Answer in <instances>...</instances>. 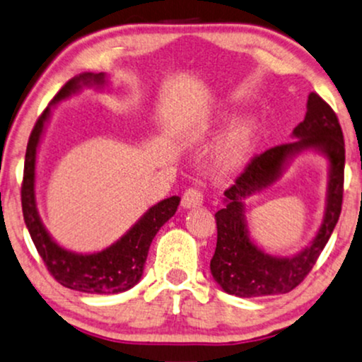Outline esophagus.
I'll return each mask as SVG.
<instances>
[{
    "label": "esophagus",
    "mask_w": 362,
    "mask_h": 362,
    "mask_svg": "<svg viewBox=\"0 0 362 362\" xmlns=\"http://www.w3.org/2000/svg\"><path fill=\"white\" fill-rule=\"evenodd\" d=\"M203 203V193L198 188H188L181 198V204L185 208H196Z\"/></svg>",
    "instance_id": "obj_1"
}]
</instances>
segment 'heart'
<instances>
[{
	"label": "heart",
	"mask_w": 362,
	"mask_h": 362,
	"mask_svg": "<svg viewBox=\"0 0 362 362\" xmlns=\"http://www.w3.org/2000/svg\"><path fill=\"white\" fill-rule=\"evenodd\" d=\"M245 141H247V134L245 132H236L230 137L228 144L225 147V153H223L226 163H233V160L240 158V154H242V149L245 146Z\"/></svg>",
	"instance_id": "1"
}]
</instances>
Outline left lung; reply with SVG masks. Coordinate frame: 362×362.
I'll use <instances>...</instances> for the list:
<instances>
[{
    "instance_id": "left-lung-1",
    "label": "left lung",
    "mask_w": 362,
    "mask_h": 362,
    "mask_svg": "<svg viewBox=\"0 0 362 362\" xmlns=\"http://www.w3.org/2000/svg\"><path fill=\"white\" fill-rule=\"evenodd\" d=\"M296 139L253 156L243 173L225 191V206L215 213L216 250L209 269L220 287L231 296L262 297L287 293L309 275L339 220L344 194L346 147L341 124L332 107L319 93L307 100L305 119L293 129ZM319 148L332 163L326 218L309 249L292 259H274L251 243L244 225L241 202L279 175L284 159L304 148Z\"/></svg>"
}]
</instances>
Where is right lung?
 I'll return each mask as SVG.
<instances>
[{
  "label": "right lung",
  "mask_w": 362,
  "mask_h": 362,
  "mask_svg": "<svg viewBox=\"0 0 362 362\" xmlns=\"http://www.w3.org/2000/svg\"><path fill=\"white\" fill-rule=\"evenodd\" d=\"M92 83L102 86L104 74H83L69 80L53 97V104L70 97L82 86H92ZM48 114H50V107L43 110L35 124L25 156L21 208H23V218L31 240L47 270L64 287L88 293H119L129 290L139 282L151 242L160 226L176 213L180 196H171L156 204L117 243L99 253L77 255L58 247L40 221L37 204H35V160H37L40 136L43 132Z\"/></svg>",
  "instance_id": "1"
}]
</instances>
